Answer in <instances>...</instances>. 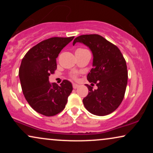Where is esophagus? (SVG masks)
Segmentation results:
<instances>
[{"label":"esophagus","mask_w":153,"mask_h":153,"mask_svg":"<svg viewBox=\"0 0 153 153\" xmlns=\"http://www.w3.org/2000/svg\"><path fill=\"white\" fill-rule=\"evenodd\" d=\"M73 88H74V89H76V88H78L79 87V85H78V84L73 83Z\"/></svg>","instance_id":"34e87169"}]
</instances>
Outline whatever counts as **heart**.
<instances>
[{
  "mask_svg": "<svg viewBox=\"0 0 153 153\" xmlns=\"http://www.w3.org/2000/svg\"><path fill=\"white\" fill-rule=\"evenodd\" d=\"M82 50H84V49H82V48H79L76 51H82ZM72 77H73V78H75V75H73Z\"/></svg>",
  "mask_w": 153,
  "mask_h": 153,
  "instance_id": "1",
  "label": "heart"
}]
</instances>
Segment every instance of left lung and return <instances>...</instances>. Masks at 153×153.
Instances as JSON below:
<instances>
[{
	"mask_svg": "<svg viewBox=\"0 0 153 153\" xmlns=\"http://www.w3.org/2000/svg\"><path fill=\"white\" fill-rule=\"evenodd\" d=\"M76 42L84 44L92 52L93 68L87 75L88 94L82 100L84 106L94 115L106 116L117 109L122 103L127 85L126 61L116 45L99 34H85L76 37Z\"/></svg>",
	"mask_w": 153,
	"mask_h": 153,
	"instance_id": "obj_1",
	"label": "left lung"
}]
</instances>
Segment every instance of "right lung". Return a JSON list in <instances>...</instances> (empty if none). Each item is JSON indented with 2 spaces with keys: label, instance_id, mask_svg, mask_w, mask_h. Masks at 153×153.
Instances as JSON below:
<instances>
[{
  "label": "right lung",
  "instance_id": "1",
  "mask_svg": "<svg viewBox=\"0 0 153 153\" xmlns=\"http://www.w3.org/2000/svg\"><path fill=\"white\" fill-rule=\"evenodd\" d=\"M71 37H52L30 49L22 59L19 75L23 94L33 109L52 117L64 109L73 91L70 81L60 85L50 83L49 76L57 69L56 58L61 50L73 39Z\"/></svg>",
  "mask_w": 153,
  "mask_h": 153
}]
</instances>
